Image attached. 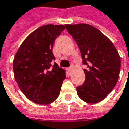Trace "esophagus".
<instances>
[{
  "label": "esophagus",
  "instance_id": "1",
  "mask_svg": "<svg viewBox=\"0 0 129 129\" xmlns=\"http://www.w3.org/2000/svg\"><path fill=\"white\" fill-rule=\"evenodd\" d=\"M72 69H73V66H70V67H68V68H67V71H68V72H72Z\"/></svg>",
  "mask_w": 129,
  "mask_h": 129
}]
</instances>
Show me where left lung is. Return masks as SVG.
Returning <instances> with one entry per match:
<instances>
[{"instance_id": "8db88e82", "label": "left lung", "mask_w": 129, "mask_h": 129, "mask_svg": "<svg viewBox=\"0 0 129 129\" xmlns=\"http://www.w3.org/2000/svg\"><path fill=\"white\" fill-rule=\"evenodd\" d=\"M80 49L85 80L77 87V95L89 103L106 98L118 80L121 58L112 42L96 28L86 23L65 24Z\"/></svg>"}]
</instances>
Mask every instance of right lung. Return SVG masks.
Here are the masks:
<instances>
[{
  "label": "right lung",
  "mask_w": 129,
  "mask_h": 129,
  "mask_svg": "<svg viewBox=\"0 0 129 129\" xmlns=\"http://www.w3.org/2000/svg\"><path fill=\"white\" fill-rule=\"evenodd\" d=\"M65 29L63 25L48 24L31 33L18 48L13 62L14 77L30 101L47 105L59 95L65 70L57 63L52 48L55 39Z\"/></svg>",
  "instance_id": "1"
}]
</instances>
